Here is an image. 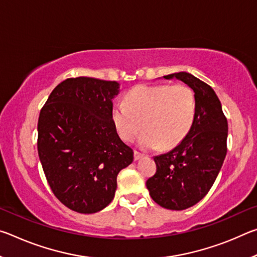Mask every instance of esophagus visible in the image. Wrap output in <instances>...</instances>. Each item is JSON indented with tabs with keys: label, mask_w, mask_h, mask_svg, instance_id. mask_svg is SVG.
Returning a JSON list of instances; mask_svg holds the SVG:
<instances>
[{
	"label": "esophagus",
	"mask_w": 257,
	"mask_h": 257,
	"mask_svg": "<svg viewBox=\"0 0 257 257\" xmlns=\"http://www.w3.org/2000/svg\"><path fill=\"white\" fill-rule=\"evenodd\" d=\"M134 156H135V160H139V159H142L143 158V156H144V155H143L142 153H139V152H137V151H135V154H134Z\"/></svg>",
	"instance_id": "esophagus-1"
}]
</instances>
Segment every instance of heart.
<instances>
[{
  "instance_id": "obj_1",
  "label": "heart",
  "mask_w": 257,
  "mask_h": 257,
  "mask_svg": "<svg viewBox=\"0 0 257 257\" xmlns=\"http://www.w3.org/2000/svg\"><path fill=\"white\" fill-rule=\"evenodd\" d=\"M195 114V95L182 84L136 86L125 95V103H114L111 111L112 122L123 141L133 142L145 128L138 139L144 150H168L179 144Z\"/></svg>"
}]
</instances>
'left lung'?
<instances>
[{
    "instance_id": "1",
    "label": "left lung",
    "mask_w": 257,
    "mask_h": 257,
    "mask_svg": "<svg viewBox=\"0 0 257 257\" xmlns=\"http://www.w3.org/2000/svg\"><path fill=\"white\" fill-rule=\"evenodd\" d=\"M163 78H176L194 90L196 114L179 144L155 156L156 173L146 187L160 206L181 211L205 197L214 184L227 154L228 122L211 86L184 71Z\"/></svg>"
}]
</instances>
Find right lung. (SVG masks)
Instances as JSON below:
<instances>
[{
	"mask_svg": "<svg viewBox=\"0 0 257 257\" xmlns=\"http://www.w3.org/2000/svg\"><path fill=\"white\" fill-rule=\"evenodd\" d=\"M119 92L116 81L69 78L41 110L38 156L55 197L72 211L90 214L106 207L116 176L134 161L111 118Z\"/></svg>",
	"mask_w": 257,
	"mask_h": 257,
	"instance_id": "obj_1",
	"label": "right lung"
}]
</instances>
